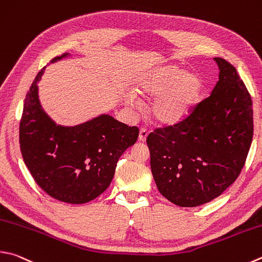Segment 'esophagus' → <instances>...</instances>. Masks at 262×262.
I'll use <instances>...</instances> for the list:
<instances>
[{"label":"esophagus","mask_w":262,"mask_h":262,"mask_svg":"<svg viewBox=\"0 0 262 262\" xmlns=\"http://www.w3.org/2000/svg\"><path fill=\"white\" fill-rule=\"evenodd\" d=\"M147 134H149V132L145 128H141L140 129V135H139V140L140 142H144L147 137Z\"/></svg>","instance_id":"esophagus-1"}]
</instances>
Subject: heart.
Listing matches in <instances>:
<instances>
[{
  "label": "heart",
  "mask_w": 262,
  "mask_h": 262,
  "mask_svg": "<svg viewBox=\"0 0 262 262\" xmlns=\"http://www.w3.org/2000/svg\"><path fill=\"white\" fill-rule=\"evenodd\" d=\"M202 80L194 73H184L177 65L151 71L137 82L136 90L151 99L150 115L161 125H174L187 118L198 103L202 93ZM135 105L134 96L128 98Z\"/></svg>",
  "instance_id": "b5f03b06"
}]
</instances>
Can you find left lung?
Wrapping results in <instances>:
<instances>
[{
    "label": "left lung",
    "instance_id": "obj_1",
    "mask_svg": "<svg viewBox=\"0 0 262 262\" xmlns=\"http://www.w3.org/2000/svg\"><path fill=\"white\" fill-rule=\"evenodd\" d=\"M214 60L220 73L210 96L182 121L146 137L157 188L181 207L203 205L230 187L244 167L253 137L249 90L229 61Z\"/></svg>",
    "mask_w": 262,
    "mask_h": 262
}]
</instances>
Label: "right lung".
<instances>
[{
    "mask_svg": "<svg viewBox=\"0 0 262 262\" xmlns=\"http://www.w3.org/2000/svg\"><path fill=\"white\" fill-rule=\"evenodd\" d=\"M69 54L51 59L59 60ZM37 73L26 94L19 126V143L37 185L57 201L84 204L105 191L120 156L135 144L139 128L102 115L73 127L57 126L42 110Z\"/></svg>",
    "mask_w": 262,
    "mask_h": 262,
    "instance_id": "obj_1",
    "label": "right lung"
}]
</instances>
